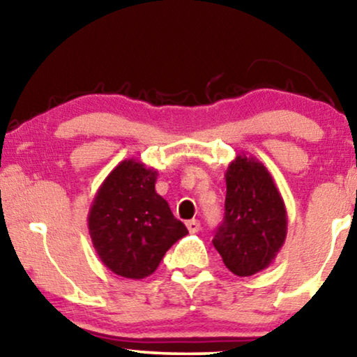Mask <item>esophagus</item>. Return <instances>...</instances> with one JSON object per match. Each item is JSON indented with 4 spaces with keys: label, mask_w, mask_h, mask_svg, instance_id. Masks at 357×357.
Listing matches in <instances>:
<instances>
[{
    "label": "esophagus",
    "mask_w": 357,
    "mask_h": 357,
    "mask_svg": "<svg viewBox=\"0 0 357 357\" xmlns=\"http://www.w3.org/2000/svg\"><path fill=\"white\" fill-rule=\"evenodd\" d=\"M199 227H202V226H199V221H198V219H192V221H188V222H187V229H188V231L192 232V234L198 232V231H199Z\"/></svg>",
    "instance_id": "esophagus-1"
}]
</instances>
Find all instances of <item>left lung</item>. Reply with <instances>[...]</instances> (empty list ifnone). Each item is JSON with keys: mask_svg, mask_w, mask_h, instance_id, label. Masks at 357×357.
Returning <instances> with one entry per match:
<instances>
[{"mask_svg": "<svg viewBox=\"0 0 357 357\" xmlns=\"http://www.w3.org/2000/svg\"><path fill=\"white\" fill-rule=\"evenodd\" d=\"M226 213L213 245L237 276H252L275 261L287 234V214L271 174L238 154L226 170Z\"/></svg>", "mask_w": 357, "mask_h": 357, "instance_id": "1", "label": "left lung"}]
</instances>
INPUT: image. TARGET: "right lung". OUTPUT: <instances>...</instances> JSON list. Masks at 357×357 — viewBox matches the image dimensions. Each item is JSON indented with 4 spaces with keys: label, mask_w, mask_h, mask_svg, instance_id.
<instances>
[{
    "label": "right lung",
    "mask_w": 357,
    "mask_h": 357,
    "mask_svg": "<svg viewBox=\"0 0 357 357\" xmlns=\"http://www.w3.org/2000/svg\"><path fill=\"white\" fill-rule=\"evenodd\" d=\"M155 169L136 159L121 160L97 190L87 216L100 261L128 280L153 275L165 252L188 234L155 193Z\"/></svg>",
    "instance_id": "right-lung-1"
}]
</instances>
